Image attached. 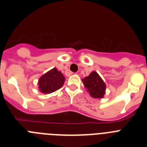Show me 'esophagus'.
Segmentation results:
<instances>
[{
	"label": "esophagus",
	"mask_w": 147,
	"mask_h": 147,
	"mask_svg": "<svg viewBox=\"0 0 147 147\" xmlns=\"http://www.w3.org/2000/svg\"><path fill=\"white\" fill-rule=\"evenodd\" d=\"M70 74H74V73H72V72H71V73H70Z\"/></svg>",
	"instance_id": "obj_1"
}]
</instances>
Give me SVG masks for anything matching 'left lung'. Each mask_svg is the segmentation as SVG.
<instances>
[{"label":"left lung","mask_w":147,"mask_h":147,"mask_svg":"<svg viewBox=\"0 0 147 147\" xmlns=\"http://www.w3.org/2000/svg\"><path fill=\"white\" fill-rule=\"evenodd\" d=\"M82 80L90 96L94 98H103L106 91V85L98 73L93 71Z\"/></svg>","instance_id":"obj_1"}]
</instances>
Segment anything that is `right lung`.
<instances>
[{
  "label": "right lung",
  "instance_id": "obj_1",
  "mask_svg": "<svg viewBox=\"0 0 147 147\" xmlns=\"http://www.w3.org/2000/svg\"><path fill=\"white\" fill-rule=\"evenodd\" d=\"M65 80V76L62 73L57 67H54L40 76L38 80V88L42 93H51L62 88Z\"/></svg>",
  "mask_w": 147,
  "mask_h": 147
}]
</instances>
